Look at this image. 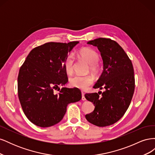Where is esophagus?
Masks as SVG:
<instances>
[{
  "mask_svg": "<svg viewBox=\"0 0 155 155\" xmlns=\"http://www.w3.org/2000/svg\"><path fill=\"white\" fill-rule=\"evenodd\" d=\"M81 94H82L81 100H82L83 101H85V100H86V98H85V94H84L83 92H82V93H81Z\"/></svg>",
  "mask_w": 155,
  "mask_h": 155,
  "instance_id": "1",
  "label": "esophagus"
}]
</instances>
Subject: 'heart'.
I'll list each match as a JSON object with an SVG mask.
<instances>
[{
  "instance_id": "1",
  "label": "heart",
  "mask_w": 155,
  "mask_h": 155,
  "mask_svg": "<svg viewBox=\"0 0 155 155\" xmlns=\"http://www.w3.org/2000/svg\"><path fill=\"white\" fill-rule=\"evenodd\" d=\"M79 56L91 64L90 70L93 73H97L100 67L97 62L100 60V55L96 51L90 48H81L78 52ZM74 57L72 55H68L64 62V68L67 74H71L74 70ZM94 79L91 76H80L75 75L69 79L70 85L81 90H86L93 83Z\"/></svg>"
}]
</instances>
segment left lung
I'll return each mask as SVG.
<instances>
[{
	"mask_svg": "<svg viewBox=\"0 0 155 155\" xmlns=\"http://www.w3.org/2000/svg\"><path fill=\"white\" fill-rule=\"evenodd\" d=\"M87 44L97 46L104 63V71L93 87L105 88V91L85 94L86 99L95 106L85 118L96 126H109L124 115L133 98L135 87L133 64L124 49L110 39L98 38Z\"/></svg>",
	"mask_w": 155,
	"mask_h": 155,
	"instance_id": "8db88e82",
	"label": "left lung"
}]
</instances>
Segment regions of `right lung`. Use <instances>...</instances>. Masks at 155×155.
<instances>
[{"label": "right lung", "mask_w": 155, "mask_h": 155, "mask_svg": "<svg viewBox=\"0 0 155 155\" xmlns=\"http://www.w3.org/2000/svg\"><path fill=\"white\" fill-rule=\"evenodd\" d=\"M78 43H46L33 49L21 66L18 99L27 118L35 125L48 127L57 124L66 113L67 105L81 99L79 88H59L68 82L64 62ZM58 88L60 91L55 94L54 90Z\"/></svg>", "instance_id": "add662e5"}]
</instances>
